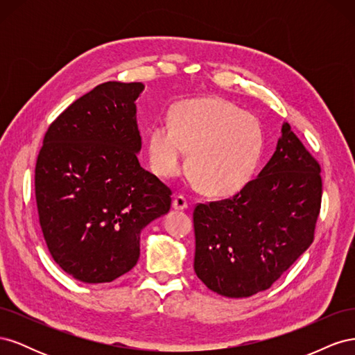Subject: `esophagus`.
Wrapping results in <instances>:
<instances>
[{
    "instance_id": "obj_1",
    "label": "esophagus",
    "mask_w": 355,
    "mask_h": 355,
    "mask_svg": "<svg viewBox=\"0 0 355 355\" xmlns=\"http://www.w3.org/2000/svg\"><path fill=\"white\" fill-rule=\"evenodd\" d=\"M188 207V200L184 196H176L173 200V209L176 210H185Z\"/></svg>"
}]
</instances>
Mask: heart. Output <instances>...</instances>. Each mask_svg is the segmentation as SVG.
I'll return each mask as SVG.
<instances>
[{"mask_svg":"<svg viewBox=\"0 0 355 355\" xmlns=\"http://www.w3.org/2000/svg\"><path fill=\"white\" fill-rule=\"evenodd\" d=\"M153 168L161 178L187 167L202 191L231 196L253 178L263 151L259 120L223 99H197L176 106L171 121L153 125L148 136Z\"/></svg>","mask_w":355,"mask_h":355,"instance_id":"obj_1","label":"heart"}]
</instances>
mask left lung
<instances>
[{
	"label": "left lung",
	"instance_id": "8db88e82",
	"mask_svg": "<svg viewBox=\"0 0 355 355\" xmlns=\"http://www.w3.org/2000/svg\"><path fill=\"white\" fill-rule=\"evenodd\" d=\"M259 176L237 194L198 202L194 270L214 293L249 297L270 288L314 241L321 167L288 123Z\"/></svg>",
	"mask_w": 355,
	"mask_h": 355
}]
</instances>
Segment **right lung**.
Here are the masks:
<instances>
[{
	"label": "right lung",
	"mask_w": 355,
	"mask_h": 355,
	"mask_svg": "<svg viewBox=\"0 0 355 355\" xmlns=\"http://www.w3.org/2000/svg\"><path fill=\"white\" fill-rule=\"evenodd\" d=\"M142 83L108 81L71 103L44 136L35 164L42 235L77 280L111 283L139 259L146 225L171 206V189L139 164Z\"/></svg>",
	"instance_id": "right-lung-1"
}]
</instances>
